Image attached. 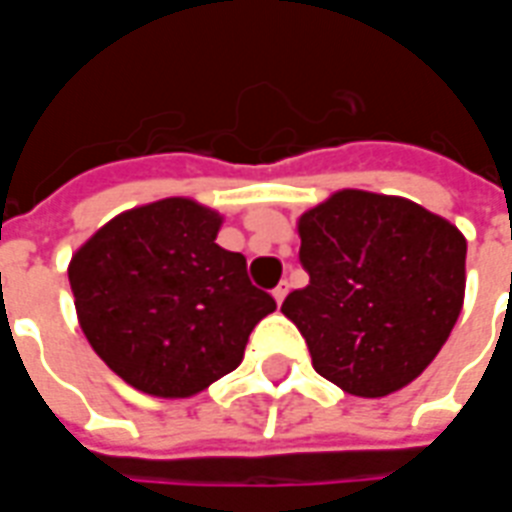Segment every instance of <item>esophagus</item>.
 Returning a JSON list of instances; mask_svg holds the SVG:
<instances>
[{"label": "esophagus", "mask_w": 512, "mask_h": 512, "mask_svg": "<svg viewBox=\"0 0 512 512\" xmlns=\"http://www.w3.org/2000/svg\"><path fill=\"white\" fill-rule=\"evenodd\" d=\"M285 296H288V282H279L277 288H274V299H277V304H282Z\"/></svg>", "instance_id": "esophagus-1"}]
</instances>
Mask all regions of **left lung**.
Wrapping results in <instances>:
<instances>
[{"label":"left lung","instance_id":"1","mask_svg":"<svg viewBox=\"0 0 512 512\" xmlns=\"http://www.w3.org/2000/svg\"><path fill=\"white\" fill-rule=\"evenodd\" d=\"M310 285L282 312L312 367L356 397H384L436 359L466 290L463 233L403 197L343 189L299 216Z\"/></svg>","mask_w":512,"mask_h":512}]
</instances>
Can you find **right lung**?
<instances>
[{"label": "right lung", "mask_w": 512, "mask_h": 512, "mask_svg": "<svg viewBox=\"0 0 512 512\" xmlns=\"http://www.w3.org/2000/svg\"><path fill=\"white\" fill-rule=\"evenodd\" d=\"M222 216L189 197L117 213L68 266L87 343L153 397H191L244 359L277 301L255 288L246 257L216 244Z\"/></svg>", "instance_id": "obj_1"}]
</instances>
